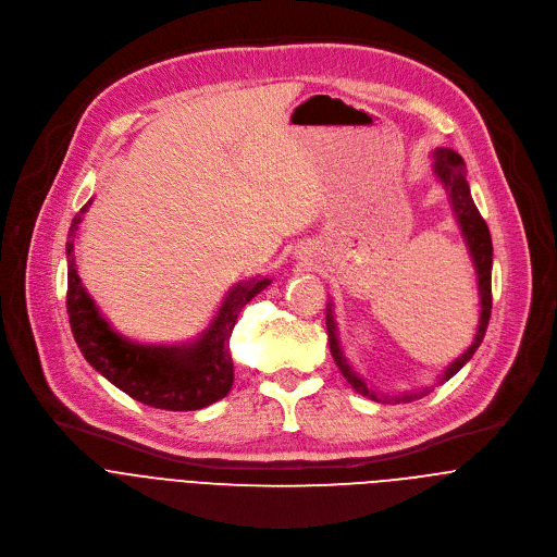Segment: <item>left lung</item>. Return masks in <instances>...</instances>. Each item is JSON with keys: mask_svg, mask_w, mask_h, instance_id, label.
Segmentation results:
<instances>
[{"mask_svg": "<svg viewBox=\"0 0 557 557\" xmlns=\"http://www.w3.org/2000/svg\"><path fill=\"white\" fill-rule=\"evenodd\" d=\"M434 174L438 176V181L445 185L447 194H449V200L454 205V211H456V218H458V224L462 228V235L467 240V247H469V253L473 258V267H475V273H479V290H481V324H479V333H475V339L473 344L467 348V352H462L441 376V383L451 379L471 357L473 352L479 350V346L483 344V337L487 333V324H490V317H492V262H494V247H492V235H490V226L487 222L483 220L481 211L475 209L473 200H471V194H469V185L465 181V163L462 158L451 151V149H436L434 153ZM326 326H329V342H331V352H333V359L337 363V368L342 370V374L346 376V381L363 396H368V399H374V401H394V404H410L414 399H419V396H425L428 392L432 389H423L421 394H404V396H376L372 389L366 387V383L357 376V372L346 363V357L342 355V348H339V339H337V326H335V317H333V308H329L326 312Z\"/></svg>", "mask_w": 557, "mask_h": 557, "instance_id": "obj_1", "label": "left lung"}]
</instances>
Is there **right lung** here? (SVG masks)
<instances>
[{"instance_id":"add662e5","label":"right lung","mask_w":557,"mask_h":557,"mask_svg":"<svg viewBox=\"0 0 557 557\" xmlns=\"http://www.w3.org/2000/svg\"><path fill=\"white\" fill-rule=\"evenodd\" d=\"M92 200L72 220L65 243L67 256V320L76 346L88 363L132 399L170 412H189L215 404L233 385L228 337L240 310L264 290L271 280L256 277L237 284L224 299L218 317L194 346H140L116 335L78 280L72 235Z\"/></svg>"}]
</instances>
